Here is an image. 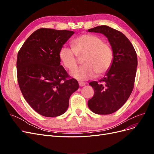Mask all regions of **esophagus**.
I'll return each mask as SVG.
<instances>
[{
    "instance_id": "obj_1",
    "label": "esophagus",
    "mask_w": 154,
    "mask_h": 154,
    "mask_svg": "<svg viewBox=\"0 0 154 154\" xmlns=\"http://www.w3.org/2000/svg\"><path fill=\"white\" fill-rule=\"evenodd\" d=\"M86 85V83L85 82H79V85L80 87H83Z\"/></svg>"
}]
</instances>
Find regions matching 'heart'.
<instances>
[{
    "label": "heart",
    "mask_w": 154,
    "mask_h": 154,
    "mask_svg": "<svg viewBox=\"0 0 154 154\" xmlns=\"http://www.w3.org/2000/svg\"><path fill=\"white\" fill-rule=\"evenodd\" d=\"M71 45L72 49L66 45L62 46L58 57L63 67L69 71L77 66L78 57H84L83 66L71 72V75L76 80H89L96 74L103 75L110 69L114 58L113 50L101 37L91 34L82 35L74 39Z\"/></svg>",
    "instance_id": "b5f03b06"
}]
</instances>
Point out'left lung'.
Instances as JSON below:
<instances>
[{
  "instance_id": "8db88e82",
  "label": "left lung",
  "mask_w": 154,
  "mask_h": 154,
  "mask_svg": "<svg viewBox=\"0 0 154 154\" xmlns=\"http://www.w3.org/2000/svg\"><path fill=\"white\" fill-rule=\"evenodd\" d=\"M103 34L113 50L112 64L105 76L89 85L94 94L88 101V108L97 114H110L119 109L131 94L136 78L137 57L132 43L122 32L107 26L89 29Z\"/></svg>"
}]
</instances>
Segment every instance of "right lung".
<instances>
[{"label":"right lung","instance_id":"right-lung-1","mask_svg":"<svg viewBox=\"0 0 154 154\" xmlns=\"http://www.w3.org/2000/svg\"><path fill=\"white\" fill-rule=\"evenodd\" d=\"M74 31L41 28L28 37L17 55L18 83L24 99L36 112L57 117L66 112L69 97L79 88L58 57Z\"/></svg>","mask_w":154,"mask_h":154}]
</instances>
